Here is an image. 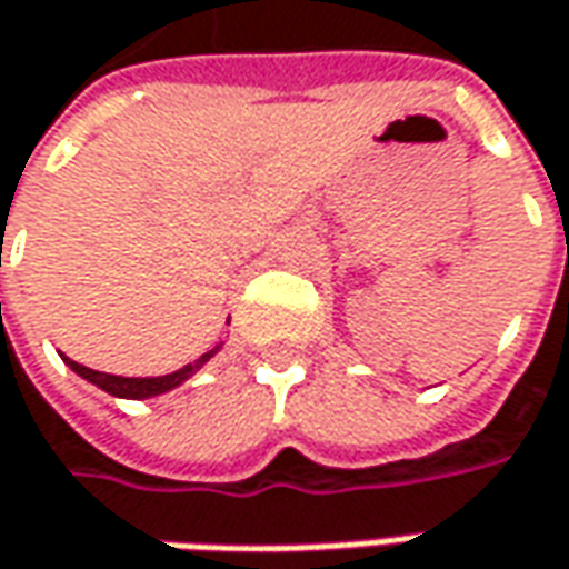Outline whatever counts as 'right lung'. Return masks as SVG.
<instances>
[{
  "instance_id": "1",
  "label": "right lung",
  "mask_w": 569,
  "mask_h": 569,
  "mask_svg": "<svg viewBox=\"0 0 569 569\" xmlns=\"http://www.w3.org/2000/svg\"><path fill=\"white\" fill-rule=\"evenodd\" d=\"M218 348H221V345H218ZM218 348H211V351H206L199 361L187 363V367H180V370H173V373H164V377H113V373L91 370V367L72 361V358H62V361L69 363L78 377H84L88 382H94L98 389L110 392V396H117V399H151V396H161V392L177 389L180 382H187L189 377L202 367V363H208V358H214V355H218Z\"/></svg>"
}]
</instances>
